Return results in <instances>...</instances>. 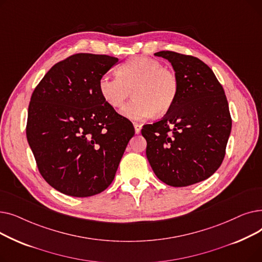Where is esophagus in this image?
Instances as JSON below:
<instances>
[{"label": "esophagus", "mask_w": 262, "mask_h": 262, "mask_svg": "<svg viewBox=\"0 0 262 262\" xmlns=\"http://www.w3.org/2000/svg\"><path fill=\"white\" fill-rule=\"evenodd\" d=\"M134 127H135V132H136V134H140V132H141V128H142V125L141 124H139V123H134Z\"/></svg>", "instance_id": "esophagus-1"}]
</instances>
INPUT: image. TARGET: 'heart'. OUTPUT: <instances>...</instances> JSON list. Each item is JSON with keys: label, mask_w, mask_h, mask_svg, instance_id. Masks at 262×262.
Wrapping results in <instances>:
<instances>
[{"label": "heart", "mask_w": 262, "mask_h": 262, "mask_svg": "<svg viewBox=\"0 0 262 262\" xmlns=\"http://www.w3.org/2000/svg\"><path fill=\"white\" fill-rule=\"evenodd\" d=\"M117 74L102 76L99 91L104 102L113 108L122 107L133 91L135 99L121 110L124 117L143 120L154 114L166 115L176 101L177 76L156 59L133 57L118 68Z\"/></svg>", "instance_id": "obj_1"}]
</instances>
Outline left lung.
I'll return each mask as SVG.
<instances>
[{
	"mask_svg": "<svg viewBox=\"0 0 262 262\" xmlns=\"http://www.w3.org/2000/svg\"><path fill=\"white\" fill-rule=\"evenodd\" d=\"M155 56L172 64L178 94L166 116L141 129L146 157L164 184L190 186L221 166L231 130L228 103L214 73L199 58L171 51Z\"/></svg>",
	"mask_w": 262,
	"mask_h": 262,
	"instance_id": "1",
	"label": "left lung"
}]
</instances>
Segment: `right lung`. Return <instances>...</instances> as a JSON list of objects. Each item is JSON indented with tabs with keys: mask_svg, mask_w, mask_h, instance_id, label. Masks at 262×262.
Wrapping results in <instances>:
<instances>
[{
	"mask_svg": "<svg viewBox=\"0 0 262 262\" xmlns=\"http://www.w3.org/2000/svg\"><path fill=\"white\" fill-rule=\"evenodd\" d=\"M119 62L80 53L54 64L32 94L26 137L40 174L74 198L101 193L113 183L135 128L108 106L99 80Z\"/></svg>",
	"mask_w": 262,
	"mask_h": 262,
	"instance_id": "obj_1",
	"label": "right lung"
}]
</instances>
